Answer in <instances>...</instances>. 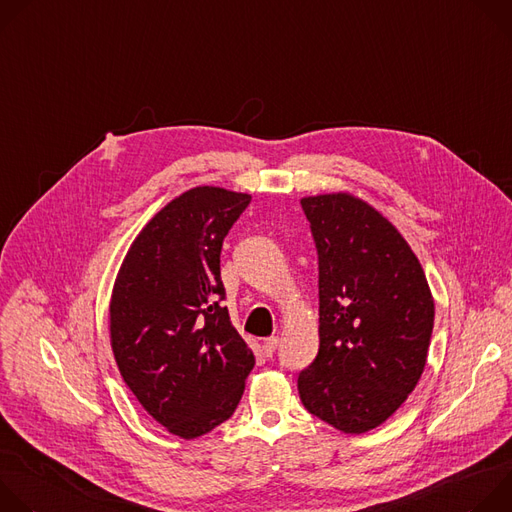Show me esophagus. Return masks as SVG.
<instances>
[{"label": "esophagus", "instance_id": "34e87169", "mask_svg": "<svg viewBox=\"0 0 512 512\" xmlns=\"http://www.w3.org/2000/svg\"><path fill=\"white\" fill-rule=\"evenodd\" d=\"M277 346H279V338H275V336L265 338V340H263V352H265V356H269V358H271V356L275 354Z\"/></svg>", "mask_w": 512, "mask_h": 512}]
</instances>
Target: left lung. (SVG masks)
<instances>
[{
	"label": "left lung",
	"mask_w": 512,
	"mask_h": 512,
	"mask_svg": "<svg viewBox=\"0 0 512 512\" xmlns=\"http://www.w3.org/2000/svg\"><path fill=\"white\" fill-rule=\"evenodd\" d=\"M318 253L320 348L304 407L344 433L387 421L415 389L433 330L425 273L399 231L350 194L302 198Z\"/></svg>",
	"instance_id": "obj_1"
}]
</instances>
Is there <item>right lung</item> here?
<instances>
[{"mask_svg":"<svg viewBox=\"0 0 512 512\" xmlns=\"http://www.w3.org/2000/svg\"><path fill=\"white\" fill-rule=\"evenodd\" d=\"M251 196L200 186L164 206L133 241L111 296V346L141 407L192 440L227 421L255 356L233 328L221 251Z\"/></svg>","mask_w":512,"mask_h":512,"instance_id":"1","label":"right lung"}]
</instances>
